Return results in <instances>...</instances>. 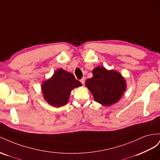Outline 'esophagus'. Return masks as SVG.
Instances as JSON below:
<instances>
[{
	"label": "esophagus",
	"mask_w": 160,
	"mask_h": 160,
	"mask_svg": "<svg viewBox=\"0 0 160 160\" xmlns=\"http://www.w3.org/2000/svg\"><path fill=\"white\" fill-rule=\"evenodd\" d=\"M80 82L83 85L84 84V83H85V78H82L81 80H80Z\"/></svg>",
	"instance_id": "1"
}]
</instances>
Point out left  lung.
<instances>
[{"label": "left lung", "instance_id": "1", "mask_svg": "<svg viewBox=\"0 0 160 160\" xmlns=\"http://www.w3.org/2000/svg\"><path fill=\"white\" fill-rule=\"evenodd\" d=\"M92 74L85 84L95 101L106 107L117 102L127 88L125 79L121 73L97 66L92 70Z\"/></svg>", "mask_w": 160, "mask_h": 160}]
</instances>
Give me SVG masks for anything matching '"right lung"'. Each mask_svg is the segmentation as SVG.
<instances>
[{"mask_svg": "<svg viewBox=\"0 0 160 160\" xmlns=\"http://www.w3.org/2000/svg\"><path fill=\"white\" fill-rule=\"evenodd\" d=\"M81 86L82 84L76 80L74 74L60 68L50 78L43 82L41 88L45 101L58 108L66 105L71 91Z\"/></svg>", "mask_w": 160, "mask_h": 160, "instance_id": "add662e5", "label": "right lung"}]
</instances>
